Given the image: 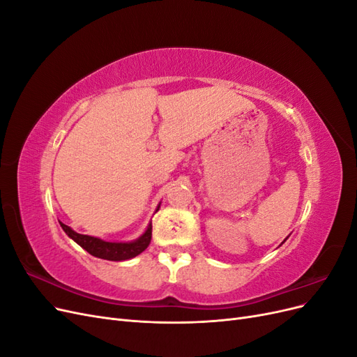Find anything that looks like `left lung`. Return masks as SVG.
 Here are the masks:
<instances>
[{"label":"left lung","mask_w":357,"mask_h":357,"mask_svg":"<svg viewBox=\"0 0 357 357\" xmlns=\"http://www.w3.org/2000/svg\"><path fill=\"white\" fill-rule=\"evenodd\" d=\"M287 238H289V236H287ZM287 238H286V240H287ZM286 240H284V241H286ZM284 241H283V243H284ZM283 243H282V244H283ZM282 244H280V245H282Z\"/></svg>","instance_id":"left-lung-1"}]
</instances>
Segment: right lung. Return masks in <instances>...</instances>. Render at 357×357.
Segmentation results:
<instances>
[{"instance_id":"obj_1","label":"right lung","mask_w":357,"mask_h":357,"mask_svg":"<svg viewBox=\"0 0 357 357\" xmlns=\"http://www.w3.org/2000/svg\"><path fill=\"white\" fill-rule=\"evenodd\" d=\"M160 204L158 205L156 211L159 210ZM61 223V228L63 229L73 241L77 243L80 247H83L86 252L91 253L95 257L105 259V261H126V259H132L138 256L142 252H144L152 240V222L147 225V229L139 235L134 241H126V243H116V241H104L101 238H96V236L91 235H83L73 231L70 226L66 223Z\"/></svg>"}]
</instances>
